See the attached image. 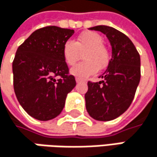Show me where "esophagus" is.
I'll list each match as a JSON object with an SVG mask.
<instances>
[{"mask_svg":"<svg viewBox=\"0 0 157 157\" xmlns=\"http://www.w3.org/2000/svg\"><path fill=\"white\" fill-rule=\"evenodd\" d=\"M75 81H76L77 83H79V82H84V80H82V79L80 78H76L75 79Z\"/></svg>","mask_w":157,"mask_h":157,"instance_id":"34e87169","label":"esophagus"}]
</instances>
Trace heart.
I'll use <instances>...</instances> for the list:
<instances>
[{
  "label": "heart",
  "instance_id": "1",
  "mask_svg": "<svg viewBox=\"0 0 157 157\" xmlns=\"http://www.w3.org/2000/svg\"><path fill=\"white\" fill-rule=\"evenodd\" d=\"M104 38L95 32H85L77 39L67 41L63 48V54L68 65H74L81 57L84 61L72 68L71 73L77 78L84 79L95 75L100 69H105L110 62V52L103 44Z\"/></svg>",
  "mask_w": 157,
  "mask_h": 157
}]
</instances>
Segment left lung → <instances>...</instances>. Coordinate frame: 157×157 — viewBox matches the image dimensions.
Here are the masks:
<instances>
[{
  "mask_svg": "<svg viewBox=\"0 0 157 157\" xmlns=\"http://www.w3.org/2000/svg\"><path fill=\"white\" fill-rule=\"evenodd\" d=\"M90 30L106 35L112 46V58L100 76L103 80L88 82L85 106L94 119L110 121L124 113L133 102L141 77L140 55L132 41L118 30L105 25Z\"/></svg>",
  "mask_w": 157,
  "mask_h": 157,
  "instance_id": "8db88e82",
  "label": "left lung"
}]
</instances>
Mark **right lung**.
Listing matches in <instances>:
<instances>
[{"mask_svg":"<svg viewBox=\"0 0 157 157\" xmlns=\"http://www.w3.org/2000/svg\"><path fill=\"white\" fill-rule=\"evenodd\" d=\"M74 33L75 30L46 26L33 32L17 49L13 62L14 93L24 111L37 120L59 115L76 85L63 54Z\"/></svg>","mask_w":157,"mask_h":157,"instance_id":"obj_1","label":"right lung"}]
</instances>
